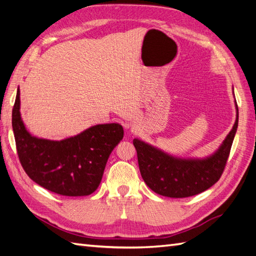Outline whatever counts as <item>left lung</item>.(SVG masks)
I'll return each mask as SVG.
<instances>
[{"instance_id":"obj_1","label":"left lung","mask_w":256,"mask_h":256,"mask_svg":"<svg viewBox=\"0 0 256 256\" xmlns=\"http://www.w3.org/2000/svg\"><path fill=\"white\" fill-rule=\"evenodd\" d=\"M237 116L230 132L220 148L203 159H182L135 138L140 171L144 182L156 194L170 198H186L212 187L224 171L238 128Z\"/></svg>"}]
</instances>
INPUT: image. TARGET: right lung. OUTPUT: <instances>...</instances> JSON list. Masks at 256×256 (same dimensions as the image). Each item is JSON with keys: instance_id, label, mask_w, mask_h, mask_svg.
I'll use <instances>...</instances> for the list:
<instances>
[{"instance_id": "1", "label": "right lung", "mask_w": 256, "mask_h": 256, "mask_svg": "<svg viewBox=\"0 0 256 256\" xmlns=\"http://www.w3.org/2000/svg\"><path fill=\"white\" fill-rule=\"evenodd\" d=\"M17 154L29 178L48 190L82 196L100 186L111 152L123 138L119 123L97 124L62 140L32 136L22 120L20 90L12 114Z\"/></svg>"}]
</instances>
